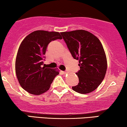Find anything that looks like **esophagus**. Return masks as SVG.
Returning a JSON list of instances; mask_svg holds the SVG:
<instances>
[{
  "mask_svg": "<svg viewBox=\"0 0 127 127\" xmlns=\"http://www.w3.org/2000/svg\"><path fill=\"white\" fill-rule=\"evenodd\" d=\"M63 73L64 74H66V73H68L69 72H68V71H65V72H64Z\"/></svg>",
  "mask_w": 127,
  "mask_h": 127,
  "instance_id": "1",
  "label": "esophagus"
}]
</instances>
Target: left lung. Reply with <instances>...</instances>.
Wrapping results in <instances>:
<instances>
[{"label":"left lung","instance_id":"obj_1","mask_svg":"<svg viewBox=\"0 0 127 127\" xmlns=\"http://www.w3.org/2000/svg\"><path fill=\"white\" fill-rule=\"evenodd\" d=\"M72 57L79 61L80 69L76 73L78 85L73 90L82 94L96 90L105 78L107 59L101 42L96 36L85 30L61 32Z\"/></svg>","mask_w":127,"mask_h":127}]
</instances>
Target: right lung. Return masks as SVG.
Here are the masks:
<instances>
[{"label":"right lung","instance_id":"obj_1","mask_svg":"<svg viewBox=\"0 0 127 127\" xmlns=\"http://www.w3.org/2000/svg\"><path fill=\"white\" fill-rule=\"evenodd\" d=\"M58 32L39 30L26 36L21 43L15 60V73L21 87L39 95L50 89L59 69L43 66L47 47L52 40L62 39Z\"/></svg>","mask_w":127,"mask_h":127}]
</instances>
